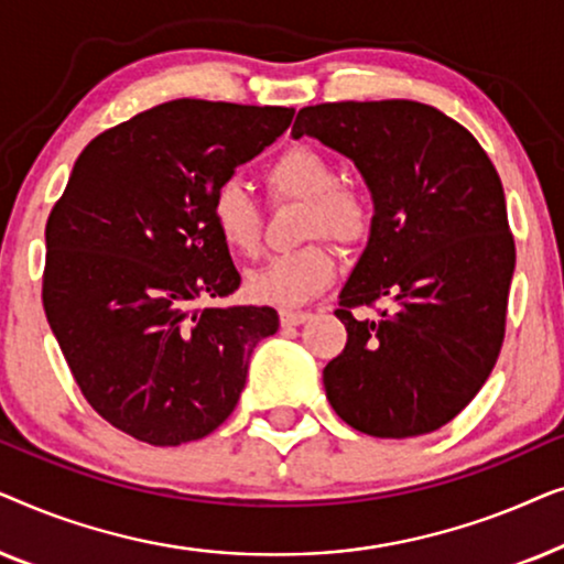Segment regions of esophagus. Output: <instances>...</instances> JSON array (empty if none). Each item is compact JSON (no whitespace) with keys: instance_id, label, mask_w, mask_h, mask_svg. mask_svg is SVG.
Here are the masks:
<instances>
[{"instance_id":"34e87169","label":"esophagus","mask_w":564,"mask_h":564,"mask_svg":"<svg viewBox=\"0 0 564 564\" xmlns=\"http://www.w3.org/2000/svg\"><path fill=\"white\" fill-rule=\"evenodd\" d=\"M280 321H282V326H300V323L311 321V313L307 311H282Z\"/></svg>"}]
</instances>
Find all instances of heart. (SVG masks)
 Masks as SVG:
<instances>
[{
	"label": "heart",
	"mask_w": 564,
	"mask_h": 564,
	"mask_svg": "<svg viewBox=\"0 0 564 564\" xmlns=\"http://www.w3.org/2000/svg\"><path fill=\"white\" fill-rule=\"evenodd\" d=\"M274 199L303 203V236L330 238L341 246H359L372 234V199L357 184L338 182L336 161L313 145L284 149L264 172ZM215 234L238 257H253L261 246V210L241 182L226 180L210 197ZM338 264L326 241L269 259L246 280L253 303L297 307L330 288Z\"/></svg>",
	"instance_id": "1"
}]
</instances>
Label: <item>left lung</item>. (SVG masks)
<instances>
[{"instance_id":"obj_1","label":"left lung","mask_w":564,"mask_h":564,"mask_svg":"<svg viewBox=\"0 0 564 564\" xmlns=\"http://www.w3.org/2000/svg\"><path fill=\"white\" fill-rule=\"evenodd\" d=\"M292 135L349 156L372 234L338 295L346 346L323 369L338 419L377 438L431 434L465 411L506 336L516 243L500 176L467 128L411 99L323 102ZM388 302L375 322L354 306Z\"/></svg>"}]
</instances>
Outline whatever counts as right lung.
<instances>
[{"instance_id": "1", "label": "right lung", "mask_w": 564, "mask_h": 564, "mask_svg": "<svg viewBox=\"0 0 564 564\" xmlns=\"http://www.w3.org/2000/svg\"><path fill=\"white\" fill-rule=\"evenodd\" d=\"M290 107L174 99L99 133L45 223L43 307L87 403L122 434L180 446L234 413L274 307L238 290L210 197L274 143Z\"/></svg>"}]
</instances>
